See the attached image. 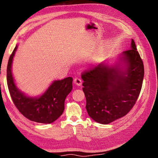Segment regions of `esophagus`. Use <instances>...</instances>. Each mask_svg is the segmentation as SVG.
<instances>
[{"label":"esophagus","instance_id":"1","mask_svg":"<svg viewBox=\"0 0 158 158\" xmlns=\"http://www.w3.org/2000/svg\"><path fill=\"white\" fill-rule=\"evenodd\" d=\"M74 83L75 84L77 85H81L82 84V80L78 78V77H77V78H74Z\"/></svg>","mask_w":158,"mask_h":158}]
</instances>
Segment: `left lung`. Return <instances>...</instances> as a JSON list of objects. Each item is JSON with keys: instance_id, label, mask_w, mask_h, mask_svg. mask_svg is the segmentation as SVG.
Masks as SVG:
<instances>
[{"instance_id": "1", "label": "left lung", "mask_w": 158, "mask_h": 158, "mask_svg": "<svg viewBox=\"0 0 158 158\" xmlns=\"http://www.w3.org/2000/svg\"><path fill=\"white\" fill-rule=\"evenodd\" d=\"M127 68H110L105 64L82 73L83 91L89 116L101 124H109L132 109L140 94L144 76L142 59L132 40L130 49L123 52Z\"/></svg>"}]
</instances>
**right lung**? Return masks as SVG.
<instances>
[{
	"label": "right lung",
	"mask_w": 158,
	"mask_h": 158,
	"mask_svg": "<svg viewBox=\"0 0 158 158\" xmlns=\"http://www.w3.org/2000/svg\"><path fill=\"white\" fill-rule=\"evenodd\" d=\"M17 46L10 55L7 67V83L11 98L19 111L32 121L52 123L65 109V100L73 89V78L55 81L40 98H29L19 90L12 74V63Z\"/></svg>",
	"instance_id": "add662e5"
}]
</instances>
